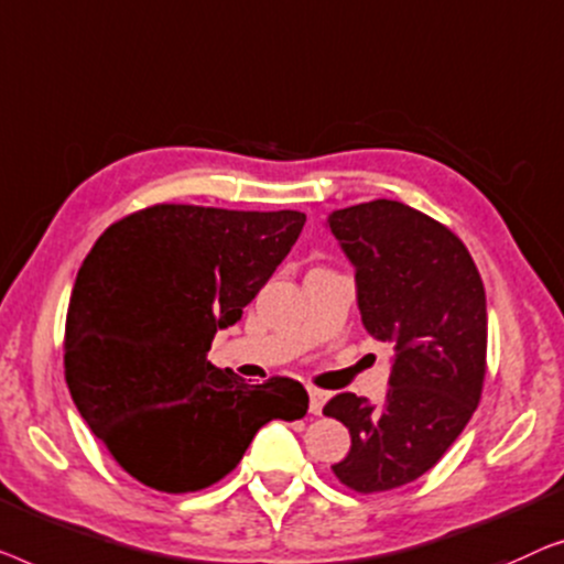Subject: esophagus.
I'll return each mask as SVG.
<instances>
[{"label":"esophagus","instance_id":"esophagus-1","mask_svg":"<svg viewBox=\"0 0 564 564\" xmlns=\"http://www.w3.org/2000/svg\"><path fill=\"white\" fill-rule=\"evenodd\" d=\"M329 401V393L327 391H319V388H308V411H312L314 416L322 414L324 403Z\"/></svg>","mask_w":564,"mask_h":564}]
</instances>
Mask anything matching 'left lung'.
<instances>
[{"instance_id": "8db88e82", "label": "left lung", "mask_w": 564, "mask_h": 564, "mask_svg": "<svg viewBox=\"0 0 564 564\" xmlns=\"http://www.w3.org/2000/svg\"><path fill=\"white\" fill-rule=\"evenodd\" d=\"M327 229L355 268L365 329L393 345L383 401L337 393L324 406L352 440L332 470L378 494L437 465L470 422L486 378V291L465 245L401 202L337 209Z\"/></svg>"}]
</instances>
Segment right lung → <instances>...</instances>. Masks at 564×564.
<instances>
[{
    "label": "right lung",
    "mask_w": 564,
    "mask_h": 564,
    "mask_svg": "<svg viewBox=\"0 0 564 564\" xmlns=\"http://www.w3.org/2000/svg\"><path fill=\"white\" fill-rule=\"evenodd\" d=\"M306 214L158 204L107 229L78 268L66 383L78 414L132 478L192 494L225 478L260 426L308 409L304 386H248L206 352L242 319Z\"/></svg>",
    "instance_id": "right-lung-1"
}]
</instances>
